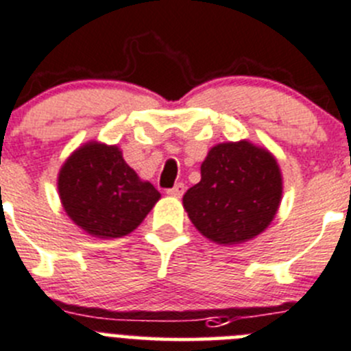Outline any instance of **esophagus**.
<instances>
[{"instance_id":"esophagus-1","label":"esophagus","mask_w":351,"mask_h":351,"mask_svg":"<svg viewBox=\"0 0 351 351\" xmlns=\"http://www.w3.org/2000/svg\"><path fill=\"white\" fill-rule=\"evenodd\" d=\"M183 192H185V185H183V183H176V185L173 186V189H169L166 193L171 197H176V199H180V197L183 195Z\"/></svg>"}]
</instances>
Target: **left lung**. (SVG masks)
<instances>
[{"instance_id":"8db88e82","label":"left lung","mask_w":351,"mask_h":351,"mask_svg":"<svg viewBox=\"0 0 351 351\" xmlns=\"http://www.w3.org/2000/svg\"><path fill=\"white\" fill-rule=\"evenodd\" d=\"M281 197L283 175L273 152L243 138L210 147L200 182L183 195V209L210 241L238 245L267 230Z\"/></svg>"}]
</instances>
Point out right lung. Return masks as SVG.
Listing matches in <instances>:
<instances>
[{
	"mask_svg": "<svg viewBox=\"0 0 351 351\" xmlns=\"http://www.w3.org/2000/svg\"><path fill=\"white\" fill-rule=\"evenodd\" d=\"M66 216L96 238H121L137 230L161 193L125 162L118 145L89 141L75 149L58 173Z\"/></svg>",
	"mask_w": 351,
	"mask_h": 351,
	"instance_id": "1",
	"label": "right lung"
}]
</instances>
